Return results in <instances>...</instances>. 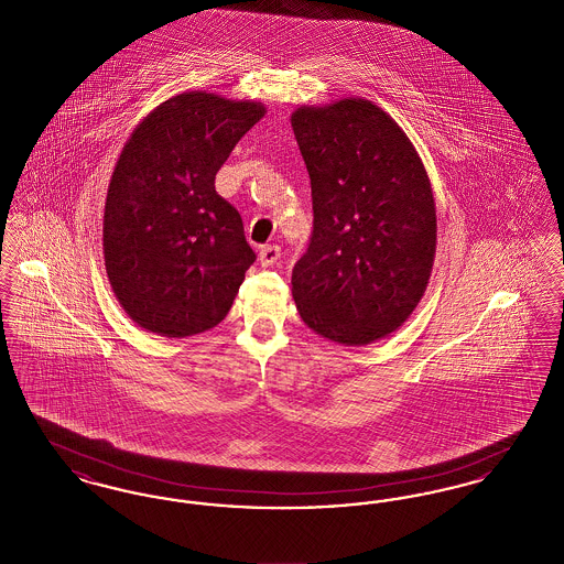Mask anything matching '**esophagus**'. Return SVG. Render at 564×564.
Returning <instances> with one entry per match:
<instances>
[{
	"instance_id": "34e87169",
	"label": "esophagus",
	"mask_w": 564,
	"mask_h": 564,
	"mask_svg": "<svg viewBox=\"0 0 564 564\" xmlns=\"http://www.w3.org/2000/svg\"><path fill=\"white\" fill-rule=\"evenodd\" d=\"M260 264L262 267H272V264H276L279 262V258H281V247L279 245H264L262 249H260Z\"/></svg>"
}]
</instances>
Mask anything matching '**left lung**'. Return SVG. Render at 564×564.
<instances>
[{"mask_svg": "<svg viewBox=\"0 0 564 564\" xmlns=\"http://www.w3.org/2000/svg\"><path fill=\"white\" fill-rule=\"evenodd\" d=\"M311 177L313 235L292 270L302 322L368 345L416 308L435 256V203L410 139L375 104L343 99L292 113Z\"/></svg>", "mask_w": 564, "mask_h": 564, "instance_id": "1", "label": "left lung"}]
</instances>
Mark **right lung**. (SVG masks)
Here are the masks:
<instances>
[{
    "instance_id": "1",
    "label": "right lung",
    "mask_w": 564,
    "mask_h": 564,
    "mask_svg": "<svg viewBox=\"0 0 564 564\" xmlns=\"http://www.w3.org/2000/svg\"><path fill=\"white\" fill-rule=\"evenodd\" d=\"M264 106L184 93L154 109L109 182L104 253L111 290L139 327L166 338L221 322L256 253L215 173Z\"/></svg>"
}]
</instances>
